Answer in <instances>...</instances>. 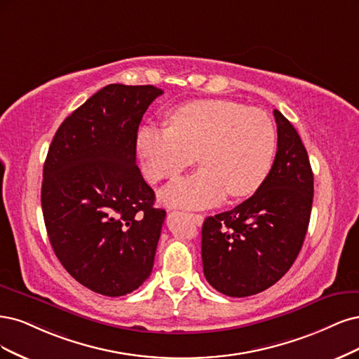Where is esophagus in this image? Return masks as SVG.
<instances>
[{"instance_id": "1", "label": "esophagus", "mask_w": 359, "mask_h": 359, "mask_svg": "<svg viewBox=\"0 0 359 359\" xmlns=\"http://www.w3.org/2000/svg\"><path fill=\"white\" fill-rule=\"evenodd\" d=\"M191 219H192V221H194V224H196V225H201L203 224V215H195V213H189L188 215Z\"/></svg>"}]
</instances>
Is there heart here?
I'll return each mask as SVG.
<instances>
[{"instance_id": "b5f03b06", "label": "heart", "mask_w": 359, "mask_h": 359, "mask_svg": "<svg viewBox=\"0 0 359 359\" xmlns=\"http://www.w3.org/2000/svg\"><path fill=\"white\" fill-rule=\"evenodd\" d=\"M137 149L146 176L161 182L191 167L203 168L172 180L163 200L175 207L201 209L228 195L243 198L264 183L276 150V131L262 110L228 100H198L170 113L168 128L146 125Z\"/></svg>"}]
</instances>
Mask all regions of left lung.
<instances>
[{
  "mask_svg": "<svg viewBox=\"0 0 359 359\" xmlns=\"http://www.w3.org/2000/svg\"><path fill=\"white\" fill-rule=\"evenodd\" d=\"M277 152L264 183L233 210L205 217L207 282L228 297H249L280 280L303 248L313 203V171L294 125L274 110Z\"/></svg>",
  "mask_w": 359,
  "mask_h": 359,
  "instance_id": "obj_1",
  "label": "left lung"
}]
</instances>
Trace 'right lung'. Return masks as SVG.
<instances>
[{"label": "right lung", "mask_w": 359, "mask_h": 359, "mask_svg": "<svg viewBox=\"0 0 359 359\" xmlns=\"http://www.w3.org/2000/svg\"><path fill=\"white\" fill-rule=\"evenodd\" d=\"M163 90L104 86L57 128L43 167L41 209L55 255L74 279L107 297L152 273L165 210L135 164L137 131Z\"/></svg>", "instance_id": "obj_1"}]
</instances>
